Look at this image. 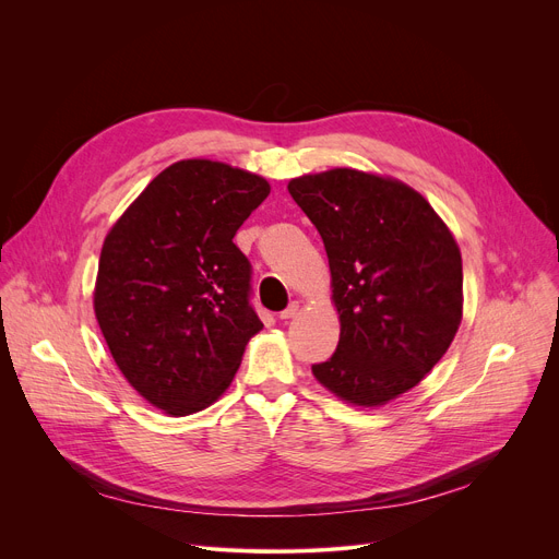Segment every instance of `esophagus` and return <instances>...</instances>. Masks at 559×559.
<instances>
[{
  "label": "esophagus",
  "mask_w": 559,
  "mask_h": 559,
  "mask_svg": "<svg viewBox=\"0 0 559 559\" xmlns=\"http://www.w3.org/2000/svg\"><path fill=\"white\" fill-rule=\"evenodd\" d=\"M297 312H299V304H297V301H292L285 310H281V312H278V317H281V319H292V317H295Z\"/></svg>",
  "instance_id": "1"
}]
</instances>
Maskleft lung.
Instances as JSON below:
<instances>
[{
    "mask_svg": "<svg viewBox=\"0 0 559 559\" xmlns=\"http://www.w3.org/2000/svg\"><path fill=\"white\" fill-rule=\"evenodd\" d=\"M319 230L340 312L335 354L312 365L354 405H383L442 360L462 319V258L430 203L401 181L358 169L292 179Z\"/></svg>",
    "mask_w": 559,
    "mask_h": 559,
    "instance_id": "left-lung-1",
    "label": "left lung"
}]
</instances>
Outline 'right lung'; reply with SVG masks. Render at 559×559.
<instances>
[{
	"label": "right lung",
	"mask_w": 559,
	"mask_h": 559,
	"mask_svg": "<svg viewBox=\"0 0 559 559\" xmlns=\"http://www.w3.org/2000/svg\"><path fill=\"white\" fill-rule=\"evenodd\" d=\"M270 183L213 160L163 169L106 235L95 314L115 365L167 415L209 407L262 329L233 238Z\"/></svg>",
	"instance_id": "right-lung-1"
}]
</instances>
